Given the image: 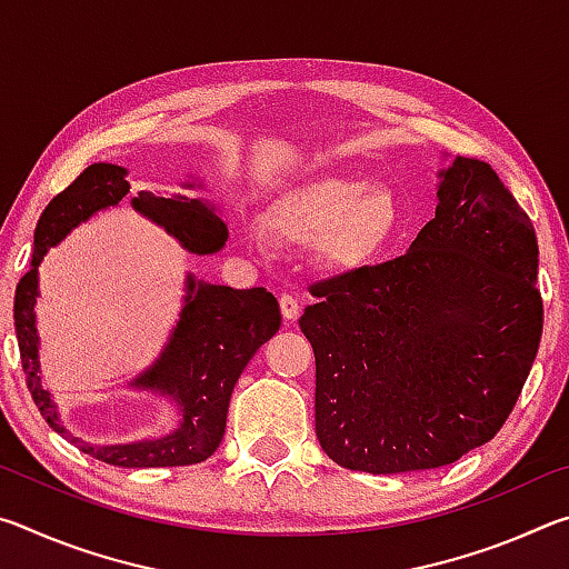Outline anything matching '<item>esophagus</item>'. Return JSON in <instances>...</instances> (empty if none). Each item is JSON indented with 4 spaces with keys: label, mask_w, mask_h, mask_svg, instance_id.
Masks as SVG:
<instances>
[{
    "label": "esophagus",
    "mask_w": 569,
    "mask_h": 569,
    "mask_svg": "<svg viewBox=\"0 0 569 569\" xmlns=\"http://www.w3.org/2000/svg\"><path fill=\"white\" fill-rule=\"evenodd\" d=\"M278 301H281L283 319H286V321H296L298 313H301V303H298V298L291 296V293H283L281 298H278Z\"/></svg>",
    "instance_id": "34e87169"
}]
</instances>
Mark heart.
Masks as SVG:
<instances>
[{"label":"heart","mask_w":569,"mask_h":569,"mask_svg":"<svg viewBox=\"0 0 569 569\" xmlns=\"http://www.w3.org/2000/svg\"><path fill=\"white\" fill-rule=\"evenodd\" d=\"M397 208L387 190L366 182L319 178L288 190L268 210L278 238L298 246L321 243L339 261L371 253L389 236Z\"/></svg>","instance_id":"b5f03b06"}]
</instances>
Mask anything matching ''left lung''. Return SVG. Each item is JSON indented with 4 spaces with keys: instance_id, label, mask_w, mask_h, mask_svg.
<instances>
[{
    "instance_id": "8db88e82",
    "label": "left lung",
    "mask_w": 569,
    "mask_h": 569,
    "mask_svg": "<svg viewBox=\"0 0 569 569\" xmlns=\"http://www.w3.org/2000/svg\"><path fill=\"white\" fill-rule=\"evenodd\" d=\"M535 228L497 172L457 156L437 213L393 261L311 286L316 437L369 475L435 469L487 445L542 336Z\"/></svg>"
}]
</instances>
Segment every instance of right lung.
<instances>
[{
  "mask_svg": "<svg viewBox=\"0 0 569 569\" xmlns=\"http://www.w3.org/2000/svg\"><path fill=\"white\" fill-rule=\"evenodd\" d=\"M128 170L110 162H94L84 168L60 196L50 200L37 220L30 271L24 273L14 293V331L37 409L44 421L70 439L80 451L112 467H188L206 461L226 435L230 393L253 353L271 339L281 326V308L266 288L238 291L230 286L200 281L196 273L186 276V296L172 326L168 343L146 371L128 387L150 391L168 399L176 411V429L160 437L122 441V445H92L72 437L64 427L54 393L44 387L40 369V331H37V298H40V263L47 250L60 246L72 230L100 210L118 206L130 192ZM186 190L203 188L198 178L180 182ZM134 213L160 226L170 238L196 256L218 253L226 246L228 228L220 220L216 203L188 198L182 192L158 196L142 190L130 198Z\"/></svg>",
  "mask_w": 569,
  "mask_h": 569,
  "instance_id": "add662e5",
  "label": "right lung"
}]
</instances>
